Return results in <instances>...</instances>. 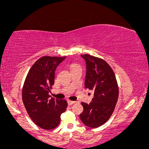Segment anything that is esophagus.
Instances as JSON below:
<instances>
[{
  "mask_svg": "<svg viewBox=\"0 0 149 149\" xmlns=\"http://www.w3.org/2000/svg\"><path fill=\"white\" fill-rule=\"evenodd\" d=\"M75 103L74 101H71V100H68V105H72L73 104Z\"/></svg>",
  "mask_w": 149,
  "mask_h": 149,
  "instance_id": "34e87169",
  "label": "esophagus"
}]
</instances>
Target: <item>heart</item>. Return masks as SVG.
<instances>
[{"label": "heart", "instance_id": "1", "mask_svg": "<svg viewBox=\"0 0 149 149\" xmlns=\"http://www.w3.org/2000/svg\"><path fill=\"white\" fill-rule=\"evenodd\" d=\"M76 68H81V66L77 64H72L70 65V70H72Z\"/></svg>", "mask_w": 149, "mask_h": 149}]
</instances>
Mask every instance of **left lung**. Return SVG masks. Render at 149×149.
Segmentation results:
<instances>
[{"label": "left lung", "mask_w": 149, "mask_h": 149, "mask_svg": "<svg viewBox=\"0 0 149 149\" xmlns=\"http://www.w3.org/2000/svg\"><path fill=\"white\" fill-rule=\"evenodd\" d=\"M81 57L87 64L85 88L94 93L89 104L81 102L83 111L80 119L85 125L96 128L111 117L119 97V86L115 72L105 60L89 54Z\"/></svg>", "instance_id": "1"}]
</instances>
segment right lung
<instances>
[{"instance_id": "right-lung-1", "label": "right lung", "mask_w": 149, "mask_h": 149, "mask_svg": "<svg viewBox=\"0 0 149 149\" xmlns=\"http://www.w3.org/2000/svg\"><path fill=\"white\" fill-rule=\"evenodd\" d=\"M65 57L43 56L36 60L28 71L22 87V101L34 123L42 129L56 128L60 122L61 114L66 111L65 100L49 98L54 84L55 71Z\"/></svg>"}]
</instances>
